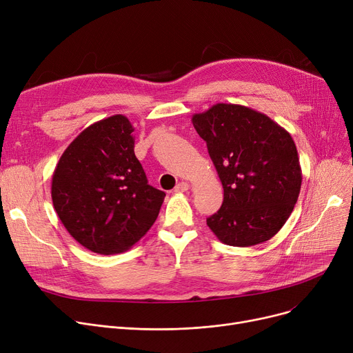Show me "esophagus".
Wrapping results in <instances>:
<instances>
[{"instance_id": "34e87169", "label": "esophagus", "mask_w": 353, "mask_h": 353, "mask_svg": "<svg viewBox=\"0 0 353 353\" xmlns=\"http://www.w3.org/2000/svg\"><path fill=\"white\" fill-rule=\"evenodd\" d=\"M189 183H186V181H180L177 186L174 188V192L176 193H183V192H188L189 190Z\"/></svg>"}]
</instances>
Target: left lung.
<instances>
[{
  "mask_svg": "<svg viewBox=\"0 0 353 353\" xmlns=\"http://www.w3.org/2000/svg\"><path fill=\"white\" fill-rule=\"evenodd\" d=\"M192 123L206 141L223 184V203L208 217L221 243L249 248L282 229L302 186V169L292 136L263 113L217 103Z\"/></svg>",
  "mask_w": 353,
  "mask_h": 353,
  "instance_id": "left-lung-1",
  "label": "left lung"
}]
</instances>
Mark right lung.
<instances>
[{
  "label": "right lung",
  "instance_id": "obj_1",
  "mask_svg": "<svg viewBox=\"0 0 353 353\" xmlns=\"http://www.w3.org/2000/svg\"><path fill=\"white\" fill-rule=\"evenodd\" d=\"M123 114L92 123L61 154L51 199L67 232L100 254L128 250L156 221L165 193L147 183Z\"/></svg>",
  "mask_w": 353,
  "mask_h": 353
}]
</instances>
